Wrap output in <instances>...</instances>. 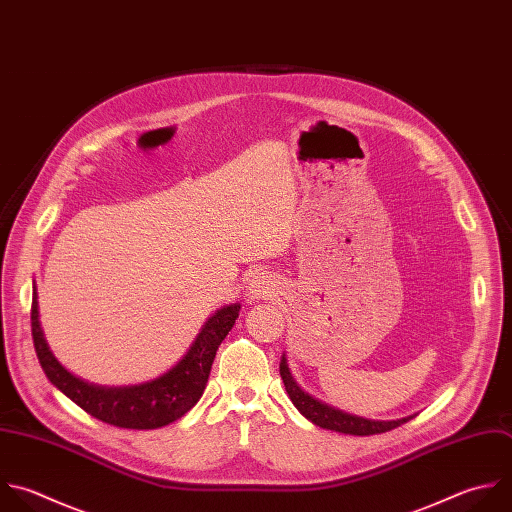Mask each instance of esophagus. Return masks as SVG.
<instances>
[{"label": "esophagus", "instance_id": "obj_1", "mask_svg": "<svg viewBox=\"0 0 512 512\" xmlns=\"http://www.w3.org/2000/svg\"><path fill=\"white\" fill-rule=\"evenodd\" d=\"M272 292H274V284H272V280H270L268 276H264V274L254 276L252 282H250V286H248V294H250L252 300H264V298L272 296Z\"/></svg>", "mask_w": 512, "mask_h": 512}]
</instances>
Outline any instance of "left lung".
Returning <instances> with one entry per match:
<instances>
[{
    "label": "left lung",
    "mask_w": 512,
    "mask_h": 512,
    "mask_svg": "<svg viewBox=\"0 0 512 512\" xmlns=\"http://www.w3.org/2000/svg\"><path fill=\"white\" fill-rule=\"evenodd\" d=\"M280 376L284 380V386H286V392H288L292 404L300 410V414H304L310 422H314L320 428L354 434V436H370V434L388 432L412 418V416H406V418H398V420H368V418L346 414L338 408H332V406L316 400L314 396H310L296 384V380L288 368L286 356H282V362H280Z\"/></svg>",
    "instance_id": "left-lung-1"
}]
</instances>
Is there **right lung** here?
<instances>
[{
	"label": "right lung",
	"mask_w": 512,
	"mask_h": 512,
	"mask_svg": "<svg viewBox=\"0 0 512 512\" xmlns=\"http://www.w3.org/2000/svg\"><path fill=\"white\" fill-rule=\"evenodd\" d=\"M238 312L240 304H230L216 310L214 316H210L202 326L186 356L174 368L152 382L120 388L84 382L58 362L40 324L36 288L32 298V336L38 360L48 380L80 408L94 418L120 428L152 430L182 418L200 400L216 358V350L232 330Z\"/></svg>",
	"instance_id": "obj_1"
}]
</instances>
